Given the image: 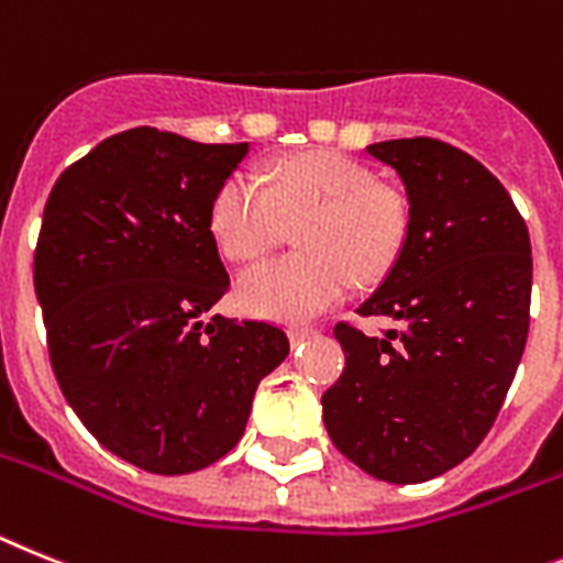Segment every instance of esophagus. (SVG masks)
<instances>
[{"label":"esophagus","instance_id":"obj_1","mask_svg":"<svg viewBox=\"0 0 563 563\" xmlns=\"http://www.w3.org/2000/svg\"><path fill=\"white\" fill-rule=\"evenodd\" d=\"M314 329H309V325H295V329H289V338H291V343H303V340H309V338H314Z\"/></svg>","mask_w":563,"mask_h":563}]
</instances>
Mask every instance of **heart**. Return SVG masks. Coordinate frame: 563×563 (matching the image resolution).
Returning a JSON list of instances; mask_svg holds the SVG:
<instances>
[{
    "instance_id": "heart-1",
    "label": "heart",
    "mask_w": 563,
    "mask_h": 563,
    "mask_svg": "<svg viewBox=\"0 0 563 563\" xmlns=\"http://www.w3.org/2000/svg\"><path fill=\"white\" fill-rule=\"evenodd\" d=\"M295 223L300 254L268 260L238 277L234 297L245 314L306 323L338 306L352 280L384 277L409 234V200L334 151L280 159L260 177L231 174L211 197V238L234 263L263 257Z\"/></svg>"
}]
</instances>
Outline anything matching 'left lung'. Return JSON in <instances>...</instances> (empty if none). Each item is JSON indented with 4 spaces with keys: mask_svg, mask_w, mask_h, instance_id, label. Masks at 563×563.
Instances as JSON below:
<instances>
[{
    "mask_svg": "<svg viewBox=\"0 0 563 563\" xmlns=\"http://www.w3.org/2000/svg\"><path fill=\"white\" fill-rule=\"evenodd\" d=\"M366 154L404 183L409 234L357 311L404 329L334 325L346 369L323 395V423L377 481L423 484L478 450L512 386L530 332V231L461 148L415 136Z\"/></svg>",
    "mask_w": 563,
    "mask_h": 563,
    "instance_id": "1",
    "label": "left lung"
}]
</instances>
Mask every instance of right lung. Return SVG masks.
Segmentation results:
<instances>
[{
    "mask_svg": "<svg viewBox=\"0 0 563 563\" xmlns=\"http://www.w3.org/2000/svg\"><path fill=\"white\" fill-rule=\"evenodd\" d=\"M243 157L122 131L65 168L42 214L33 286L59 389L108 452L154 475L223 457L289 354L283 329L202 318L229 289L211 197Z\"/></svg>",
    "mask_w": 563,
    "mask_h": 563,
    "instance_id": "obj_1",
    "label": "right lung"
}]
</instances>
